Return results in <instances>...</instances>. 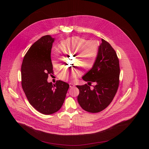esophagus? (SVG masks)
Segmentation results:
<instances>
[{
    "label": "esophagus",
    "mask_w": 149,
    "mask_h": 149,
    "mask_svg": "<svg viewBox=\"0 0 149 149\" xmlns=\"http://www.w3.org/2000/svg\"><path fill=\"white\" fill-rule=\"evenodd\" d=\"M75 86V84H73V83H69V86H70V88H72V87H73V86Z\"/></svg>",
    "instance_id": "1"
}]
</instances>
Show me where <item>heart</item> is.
<instances>
[{
	"label": "heart",
	"mask_w": 149,
	"mask_h": 149,
	"mask_svg": "<svg viewBox=\"0 0 149 149\" xmlns=\"http://www.w3.org/2000/svg\"><path fill=\"white\" fill-rule=\"evenodd\" d=\"M60 47L65 52L75 53L77 57L74 60V64L81 67L84 70H90L95 63L98 53V45L95 41L74 37L63 41ZM59 56L60 54L57 51L52 53V63L55 68H59L61 66ZM80 72L78 69H64L59 72L58 78L62 80H68L70 77L77 78Z\"/></svg>",
	"instance_id": "b5f03b06"
}]
</instances>
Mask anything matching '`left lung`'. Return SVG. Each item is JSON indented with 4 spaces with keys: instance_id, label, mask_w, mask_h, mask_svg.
<instances>
[{
    "instance_id": "left-lung-1",
    "label": "left lung",
    "mask_w": 149,
    "mask_h": 149,
    "mask_svg": "<svg viewBox=\"0 0 149 149\" xmlns=\"http://www.w3.org/2000/svg\"><path fill=\"white\" fill-rule=\"evenodd\" d=\"M99 47L97 56L92 68L83 77L90 85H76L79 89L77 100L81 108L91 113L99 112L113 100L119 84L120 66L116 53L103 39Z\"/></svg>"
}]
</instances>
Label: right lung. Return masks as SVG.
I'll use <instances>...</instances> for the list:
<instances>
[{
  "label": "right lung",
  "instance_id": "right-lung-1",
  "mask_svg": "<svg viewBox=\"0 0 149 149\" xmlns=\"http://www.w3.org/2000/svg\"><path fill=\"white\" fill-rule=\"evenodd\" d=\"M54 39L49 35L34 43L25 54L21 66V84L30 103L45 115L57 112L63 106L69 85L61 80L47 82L53 73L51 49Z\"/></svg>",
  "mask_w": 149,
  "mask_h": 149
}]
</instances>
